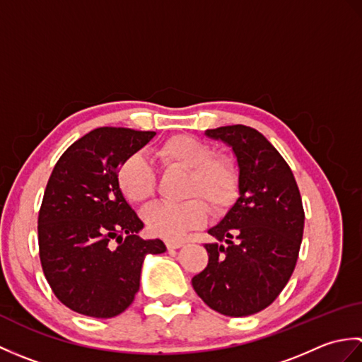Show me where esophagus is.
Returning <instances> with one entry per match:
<instances>
[{
    "instance_id": "34e87169",
    "label": "esophagus",
    "mask_w": 362,
    "mask_h": 362,
    "mask_svg": "<svg viewBox=\"0 0 362 362\" xmlns=\"http://www.w3.org/2000/svg\"><path fill=\"white\" fill-rule=\"evenodd\" d=\"M165 244H166V247H168L169 250H174V249L182 247L183 241H180V240H168Z\"/></svg>"
}]
</instances>
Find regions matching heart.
<instances>
[{"instance_id": "1", "label": "heart", "mask_w": 362, "mask_h": 362, "mask_svg": "<svg viewBox=\"0 0 362 362\" xmlns=\"http://www.w3.org/2000/svg\"><path fill=\"white\" fill-rule=\"evenodd\" d=\"M153 156L165 168H179L188 173L180 204L157 202L143 210L148 230L165 240H179L188 230L205 224L209 209L224 211L240 194L241 174L236 160L226 153H214L213 146L201 138L179 134L158 144ZM118 188L129 202L148 201L156 191V174L141 153L122 158L117 169Z\"/></svg>"}]
</instances>
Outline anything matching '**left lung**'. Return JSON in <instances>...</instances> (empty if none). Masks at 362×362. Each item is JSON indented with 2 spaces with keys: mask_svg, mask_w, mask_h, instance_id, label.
Returning a JSON list of instances; mask_svg holds the SVG:
<instances>
[{
  "mask_svg": "<svg viewBox=\"0 0 362 362\" xmlns=\"http://www.w3.org/2000/svg\"><path fill=\"white\" fill-rule=\"evenodd\" d=\"M232 149L240 166V197L205 244L209 264L193 288L211 310L243 317L267 308L296 269L305 211L289 165L258 130L235 124L205 132Z\"/></svg>",
  "mask_w": 362,
  "mask_h": 362,
  "instance_id": "1",
  "label": "left lung"
}]
</instances>
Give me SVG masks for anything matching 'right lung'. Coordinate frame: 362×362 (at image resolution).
I'll list each match as a JSON object with an SVG mask.
<instances>
[{"label":"right lung","instance_id":"1","mask_svg":"<svg viewBox=\"0 0 362 362\" xmlns=\"http://www.w3.org/2000/svg\"><path fill=\"white\" fill-rule=\"evenodd\" d=\"M153 135L98 127L74 141L49 175L38 211V255L54 296L83 316L109 319L129 308L144 257L166 250L161 240L136 235L143 222L117 183L122 158Z\"/></svg>","mask_w":362,"mask_h":362}]
</instances>
